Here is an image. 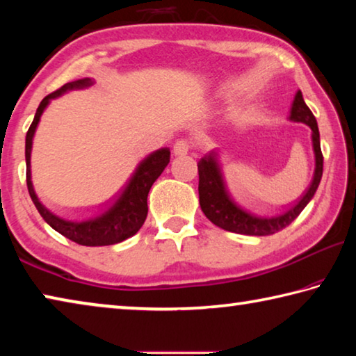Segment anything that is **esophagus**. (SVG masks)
<instances>
[{
    "label": "esophagus",
    "instance_id": "esophagus-1",
    "mask_svg": "<svg viewBox=\"0 0 356 356\" xmlns=\"http://www.w3.org/2000/svg\"><path fill=\"white\" fill-rule=\"evenodd\" d=\"M190 149H191V144L188 141L179 140V141H176V144H174L172 152L176 155H186V154H188Z\"/></svg>",
    "mask_w": 356,
    "mask_h": 356
}]
</instances>
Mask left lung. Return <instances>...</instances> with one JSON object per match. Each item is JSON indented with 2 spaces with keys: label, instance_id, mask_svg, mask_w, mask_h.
<instances>
[{
  "label": "left lung",
  "instance_id": "obj_1",
  "mask_svg": "<svg viewBox=\"0 0 356 356\" xmlns=\"http://www.w3.org/2000/svg\"><path fill=\"white\" fill-rule=\"evenodd\" d=\"M289 119L292 122L306 124L312 131L311 136L312 149H314L316 155V170L309 188L300 197V201L293 204L284 213L275 216L252 215L240 207L232 200L231 195H229L216 154L210 152L197 163V172H200V186H197V191H200V204L202 212L215 226L229 232L243 234V236H270V234L278 232L281 229L291 225L301 213V210L308 206V202L314 196L318 184H321L323 172V155L321 150V135H318L317 120L314 114L311 113L308 105L305 104L303 95H301L300 91L295 94Z\"/></svg>",
  "mask_w": 356,
  "mask_h": 356
}]
</instances>
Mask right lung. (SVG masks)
Listing matches in <instances>:
<instances>
[{"label":"right lung","mask_w":356,"mask_h":356,"mask_svg":"<svg viewBox=\"0 0 356 356\" xmlns=\"http://www.w3.org/2000/svg\"><path fill=\"white\" fill-rule=\"evenodd\" d=\"M94 84L92 78H83V80L65 83L63 88L58 91L48 94L47 97L40 102V105L35 111L34 120L26 134V144H25V159H26V185L29 196L34 202L35 209L39 210L42 218L50 225L55 231L63 234L72 242L83 246H105L124 242L125 238L140 231L147 216V195L150 186L154 185L160 174L163 172L165 168L170 163V149L163 147L147 155L140 165H138L134 176L125 185V188L120 193L119 197L114 201L113 206L105 210L94 218L83 220V221H69L59 218L58 215L51 213L44 204L39 201L35 195L34 186L31 182V149H33V138L38 129L42 113L50 104V100L59 97L64 92L74 91V89L89 88Z\"/></svg>","instance_id":"add662e5"}]
</instances>
